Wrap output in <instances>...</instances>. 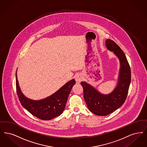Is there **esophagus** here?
Segmentation results:
<instances>
[{
    "instance_id": "obj_1",
    "label": "esophagus",
    "mask_w": 147,
    "mask_h": 147,
    "mask_svg": "<svg viewBox=\"0 0 147 147\" xmlns=\"http://www.w3.org/2000/svg\"><path fill=\"white\" fill-rule=\"evenodd\" d=\"M82 79H83V78H82V76L81 74H77L76 76V82H82Z\"/></svg>"
}]
</instances>
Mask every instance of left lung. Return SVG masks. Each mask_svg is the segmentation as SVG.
Returning a JSON list of instances; mask_svg holds the SVG:
<instances>
[{"label":"left lung","instance_id":"obj_1","mask_svg":"<svg viewBox=\"0 0 147 147\" xmlns=\"http://www.w3.org/2000/svg\"><path fill=\"white\" fill-rule=\"evenodd\" d=\"M107 49L117 56L120 62L119 82L117 88L109 94H101L86 82H81L84 97L89 110L97 115H107L115 111L123 104L126 99L131 73L129 63L123 50L111 39H107Z\"/></svg>","mask_w":147,"mask_h":147}]
</instances>
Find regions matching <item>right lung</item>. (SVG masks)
I'll return each instance as SVG.
<instances>
[{"mask_svg": "<svg viewBox=\"0 0 147 147\" xmlns=\"http://www.w3.org/2000/svg\"><path fill=\"white\" fill-rule=\"evenodd\" d=\"M75 84V80L72 79L47 98L40 100H33L26 98L21 92L16 74V91L21 104L32 115L44 120L52 119L62 113L71 88Z\"/></svg>", "mask_w": 147, "mask_h": 147, "instance_id": "1", "label": "right lung"}]
</instances>
